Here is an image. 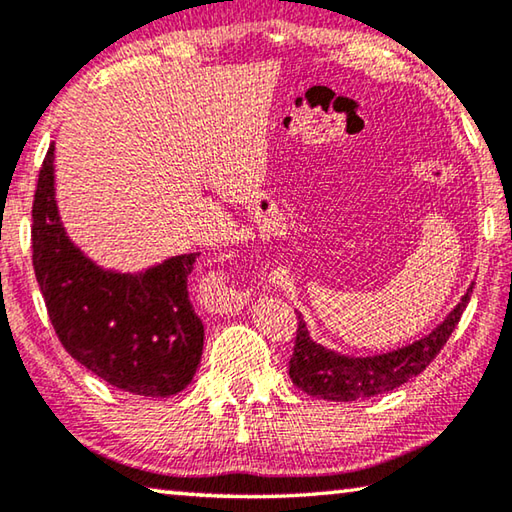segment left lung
<instances>
[{
  "mask_svg": "<svg viewBox=\"0 0 512 512\" xmlns=\"http://www.w3.org/2000/svg\"><path fill=\"white\" fill-rule=\"evenodd\" d=\"M474 282L470 284L461 302L449 311V316L427 336L411 345L397 348L375 357H348L323 345L311 341L307 323L298 314V332L296 345H293V357L289 361V377L300 391L311 397L329 402H354L368 400L379 393H388L393 388L406 384L415 375L436 359L443 350L449 336L461 320L463 311L470 302Z\"/></svg>",
  "mask_w": 512,
  "mask_h": 512,
  "instance_id": "obj_1",
  "label": "left lung"
}]
</instances>
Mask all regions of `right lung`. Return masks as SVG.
Segmentation results:
<instances>
[{"label": "right lung", "instance_id": "add662e5", "mask_svg": "<svg viewBox=\"0 0 512 512\" xmlns=\"http://www.w3.org/2000/svg\"><path fill=\"white\" fill-rule=\"evenodd\" d=\"M54 146L33 196V271L58 341L119 391L169 397L187 388L203 354V320L189 302L196 257H171L142 273L103 271L65 235L54 198Z\"/></svg>", "mask_w": 512, "mask_h": 512}]
</instances>
